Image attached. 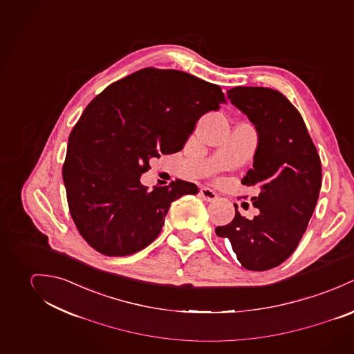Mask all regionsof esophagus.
I'll list each match as a JSON object with an SVG mask.
<instances>
[{
    "label": "esophagus",
    "instance_id": "esophagus-1",
    "mask_svg": "<svg viewBox=\"0 0 354 354\" xmlns=\"http://www.w3.org/2000/svg\"><path fill=\"white\" fill-rule=\"evenodd\" d=\"M199 194H201V196H202L206 202H214V201H217V198H218V196H217L213 190H210L209 187H202L201 192H199Z\"/></svg>",
    "mask_w": 354,
    "mask_h": 354
}]
</instances>
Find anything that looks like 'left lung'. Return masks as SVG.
Wrapping results in <instances>:
<instances>
[{
	"instance_id": "obj_1",
	"label": "left lung",
	"mask_w": 354,
	"mask_h": 354,
	"mask_svg": "<svg viewBox=\"0 0 354 354\" xmlns=\"http://www.w3.org/2000/svg\"><path fill=\"white\" fill-rule=\"evenodd\" d=\"M228 97L255 124L258 148L241 183L257 187L252 220L237 212L217 227L228 237L237 261L247 270L263 272L286 261L304 235L322 187V162L297 109L278 91L235 86Z\"/></svg>"
}]
</instances>
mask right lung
Masks as SVG:
<instances>
[{"label":"right lung","instance_id":"add662e5","mask_svg":"<svg viewBox=\"0 0 354 354\" xmlns=\"http://www.w3.org/2000/svg\"><path fill=\"white\" fill-rule=\"evenodd\" d=\"M227 103L221 86L179 71L145 68L99 93L75 124L62 167L80 235L109 257L158 237L171 203L198 187L182 179L148 190L149 160L179 152L196 122Z\"/></svg>","mask_w":354,"mask_h":354}]
</instances>
